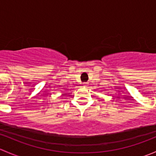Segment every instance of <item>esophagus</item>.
Wrapping results in <instances>:
<instances>
[{"mask_svg": "<svg viewBox=\"0 0 156 156\" xmlns=\"http://www.w3.org/2000/svg\"><path fill=\"white\" fill-rule=\"evenodd\" d=\"M87 84V83H86V82H84V83H83V86H86Z\"/></svg>", "mask_w": 156, "mask_h": 156, "instance_id": "obj_1", "label": "esophagus"}]
</instances>
